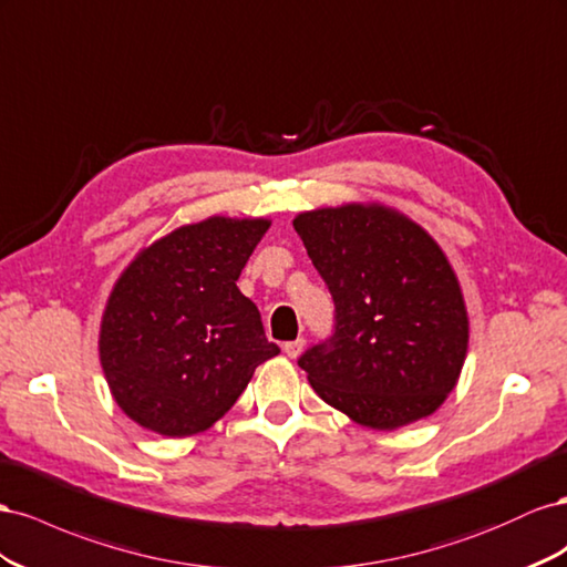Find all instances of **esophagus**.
Masks as SVG:
<instances>
[{
	"instance_id": "esophagus-1",
	"label": "esophagus",
	"mask_w": 567,
	"mask_h": 567,
	"mask_svg": "<svg viewBox=\"0 0 567 567\" xmlns=\"http://www.w3.org/2000/svg\"><path fill=\"white\" fill-rule=\"evenodd\" d=\"M303 337H299V339H295V342H285L282 344V351H285V355H289V359H297V355L303 351Z\"/></svg>"
}]
</instances>
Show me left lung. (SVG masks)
Returning <instances> with one entry per match:
<instances>
[{"label": "left lung", "instance_id": "obj_1", "mask_svg": "<svg viewBox=\"0 0 567 567\" xmlns=\"http://www.w3.org/2000/svg\"><path fill=\"white\" fill-rule=\"evenodd\" d=\"M334 299V337L299 365L313 392L353 423L392 432L432 415L458 384L471 318L436 239L380 202L292 220Z\"/></svg>", "mask_w": 567, "mask_h": 567}]
</instances>
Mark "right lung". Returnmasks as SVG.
Masks as SVG:
<instances>
[{
	"label": "right lung",
	"instance_id": "obj_1",
	"mask_svg": "<svg viewBox=\"0 0 567 567\" xmlns=\"http://www.w3.org/2000/svg\"><path fill=\"white\" fill-rule=\"evenodd\" d=\"M270 218L208 216L142 247L113 282L100 363L118 409L161 436L212 427L278 355L237 278Z\"/></svg>",
	"mask_w": 567,
	"mask_h": 567
}]
</instances>
